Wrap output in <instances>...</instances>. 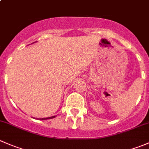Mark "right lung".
<instances>
[{
	"instance_id": "right-lung-1",
	"label": "right lung",
	"mask_w": 149,
	"mask_h": 149,
	"mask_svg": "<svg viewBox=\"0 0 149 149\" xmlns=\"http://www.w3.org/2000/svg\"><path fill=\"white\" fill-rule=\"evenodd\" d=\"M55 118V116H52V117H49V118H35V119H39V120H49V119H52V118Z\"/></svg>"
}]
</instances>
